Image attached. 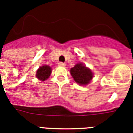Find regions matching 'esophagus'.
<instances>
[{
    "label": "esophagus",
    "instance_id": "esophagus-1",
    "mask_svg": "<svg viewBox=\"0 0 133 133\" xmlns=\"http://www.w3.org/2000/svg\"><path fill=\"white\" fill-rule=\"evenodd\" d=\"M65 63H62V62H60V63H58V65L59 66H62V67H65Z\"/></svg>",
    "mask_w": 133,
    "mask_h": 133
}]
</instances>
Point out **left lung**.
<instances>
[{
  "label": "left lung",
  "instance_id": "left-lung-1",
  "mask_svg": "<svg viewBox=\"0 0 133 133\" xmlns=\"http://www.w3.org/2000/svg\"><path fill=\"white\" fill-rule=\"evenodd\" d=\"M70 74L73 79L81 85H88L92 79L93 73L90 69L84 65L82 63H77L70 69Z\"/></svg>",
  "mask_w": 133,
  "mask_h": 133
}]
</instances>
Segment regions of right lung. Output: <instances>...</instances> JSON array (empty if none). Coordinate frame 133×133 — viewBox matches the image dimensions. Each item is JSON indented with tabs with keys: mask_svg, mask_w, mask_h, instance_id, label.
<instances>
[{
	"mask_svg": "<svg viewBox=\"0 0 133 133\" xmlns=\"http://www.w3.org/2000/svg\"><path fill=\"white\" fill-rule=\"evenodd\" d=\"M52 73V68L49 65H43L37 70L36 77L41 81H44L50 77Z\"/></svg>",
	"mask_w": 133,
	"mask_h": 133,
	"instance_id": "right-lung-1",
	"label": "right lung"
}]
</instances>
